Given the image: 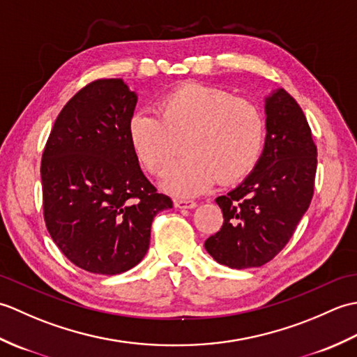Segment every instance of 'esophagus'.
Masks as SVG:
<instances>
[{
	"mask_svg": "<svg viewBox=\"0 0 357 357\" xmlns=\"http://www.w3.org/2000/svg\"><path fill=\"white\" fill-rule=\"evenodd\" d=\"M198 204L193 199H185V198H178L174 199V207L176 208H195Z\"/></svg>",
	"mask_w": 357,
	"mask_h": 357,
	"instance_id": "obj_1",
	"label": "esophagus"
}]
</instances>
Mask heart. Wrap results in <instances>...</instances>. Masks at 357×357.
<instances>
[{"instance_id":"obj_1","label":"heart","mask_w":357,"mask_h":357,"mask_svg":"<svg viewBox=\"0 0 357 357\" xmlns=\"http://www.w3.org/2000/svg\"><path fill=\"white\" fill-rule=\"evenodd\" d=\"M128 138L144 167L161 178L181 153L165 187L195 195L215 183L231 184L255 169L264 144V118L253 102L222 89L183 84L159 98L156 115L135 113Z\"/></svg>"}]
</instances>
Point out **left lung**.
Wrapping results in <instances>:
<instances>
[{"label":"left lung","instance_id":"1","mask_svg":"<svg viewBox=\"0 0 357 357\" xmlns=\"http://www.w3.org/2000/svg\"><path fill=\"white\" fill-rule=\"evenodd\" d=\"M265 112L262 156L244 183L216 198L224 222L204 244L216 262L230 268L270 262L313 198L317 149L304 112L284 89L265 100Z\"/></svg>","mask_w":357,"mask_h":357}]
</instances>
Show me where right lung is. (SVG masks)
I'll return each instance as SVG.
<instances>
[{"label": "right lung", "mask_w": 357, "mask_h": 357, "mask_svg": "<svg viewBox=\"0 0 357 357\" xmlns=\"http://www.w3.org/2000/svg\"><path fill=\"white\" fill-rule=\"evenodd\" d=\"M136 101L121 78L92 81L59 112L43 151L50 236L72 264L98 275L139 264L153 218L173 207L144 176L128 138Z\"/></svg>", "instance_id": "1"}]
</instances>
